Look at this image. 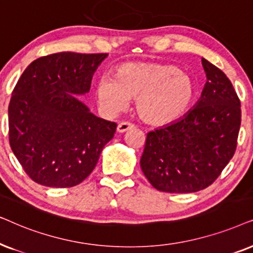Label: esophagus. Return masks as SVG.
Masks as SVG:
<instances>
[{
  "label": "esophagus",
  "instance_id": "1",
  "mask_svg": "<svg viewBox=\"0 0 253 253\" xmlns=\"http://www.w3.org/2000/svg\"><path fill=\"white\" fill-rule=\"evenodd\" d=\"M134 128V125L133 124H129V123H120L118 125L117 127V130L119 133H125L127 132V130L129 129H133Z\"/></svg>",
  "mask_w": 253,
  "mask_h": 253
}]
</instances>
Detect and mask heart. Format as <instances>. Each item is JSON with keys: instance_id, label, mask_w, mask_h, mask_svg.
Instances as JSON below:
<instances>
[{"instance_id": "heart-1", "label": "heart", "mask_w": 253, "mask_h": 253, "mask_svg": "<svg viewBox=\"0 0 253 253\" xmlns=\"http://www.w3.org/2000/svg\"><path fill=\"white\" fill-rule=\"evenodd\" d=\"M99 105L119 113L135 97V109L148 124L168 126L180 120L197 98L193 79L177 66L161 62H125L113 79L103 77L96 85Z\"/></svg>"}]
</instances>
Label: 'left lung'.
Masks as SVG:
<instances>
[{
  "instance_id": "obj_1",
  "label": "left lung",
  "mask_w": 253,
  "mask_h": 253,
  "mask_svg": "<svg viewBox=\"0 0 253 253\" xmlns=\"http://www.w3.org/2000/svg\"><path fill=\"white\" fill-rule=\"evenodd\" d=\"M200 99L177 123L147 134L141 169L158 191L192 193L210 186L234 156L241 102L225 74L206 59Z\"/></svg>"
}]
</instances>
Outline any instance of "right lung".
<instances>
[{"instance_id": "1", "label": "right lung", "mask_w": 253, "mask_h": 253, "mask_svg": "<svg viewBox=\"0 0 253 253\" xmlns=\"http://www.w3.org/2000/svg\"><path fill=\"white\" fill-rule=\"evenodd\" d=\"M107 56L61 52L30 63L9 103V142L36 183L73 187L95 169L117 124L90 112L77 99L89 92L93 74Z\"/></svg>"}]
</instances>
